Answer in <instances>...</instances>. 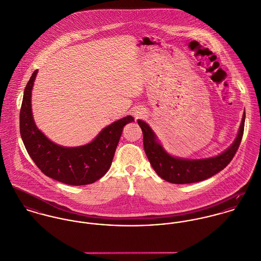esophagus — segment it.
Instances as JSON below:
<instances>
[{
  "label": "esophagus",
  "instance_id": "34e87169",
  "mask_svg": "<svg viewBox=\"0 0 261 261\" xmlns=\"http://www.w3.org/2000/svg\"><path fill=\"white\" fill-rule=\"evenodd\" d=\"M133 114H134V117H135L136 119L144 116V112H143L142 110H140V109H139V110H135V111L133 112Z\"/></svg>",
  "mask_w": 261,
  "mask_h": 261
}]
</instances>
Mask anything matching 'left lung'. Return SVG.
<instances>
[{"label":"left lung","instance_id":"left-lung-1","mask_svg":"<svg viewBox=\"0 0 261 261\" xmlns=\"http://www.w3.org/2000/svg\"><path fill=\"white\" fill-rule=\"evenodd\" d=\"M143 132V145L147 158L155 172L174 184L194 183L210 178L224 169L234 157L243 136L245 112L237 136L225 151L217 156L203 159H184L170 155L160 144L151 127L142 120L137 121Z\"/></svg>","mask_w":261,"mask_h":261}]
</instances>
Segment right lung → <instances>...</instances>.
<instances>
[{
  "mask_svg": "<svg viewBox=\"0 0 261 261\" xmlns=\"http://www.w3.org/2000/svg\"><path fill=\"white\" fill-rule=\"evenodd\" d=\"M34 71L24 91L20 112V133L30 157L46 176L68 185H87L109 170L123 127L134 121L126 116L108 125L93 141L83 146L65 147L51 141L35 124L32 114Z\"/></svg>",
  "mask_w": 261,
  "mask_h": 261,
  "instance_id": "right-lung-1",
  "label": "right lung"
}]
</instances>
